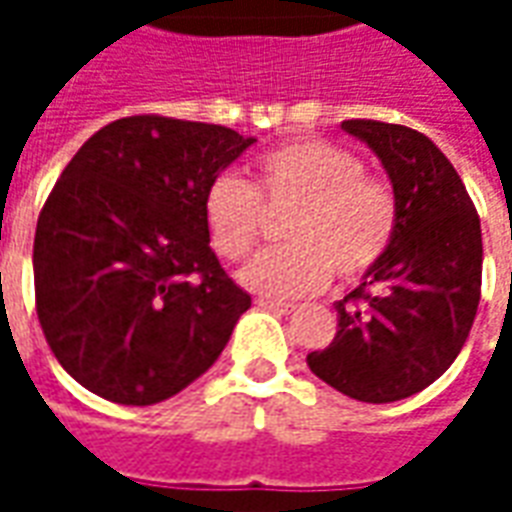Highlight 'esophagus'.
Here are the masks:
<instances>
[{
  "label": "esophagus",
  "instance_id": "34e87169",
  "mask_svg": "<svg viewBox=\"0 0 512 512\" xmlns=\"http://www.w3.org/2000/svg\"><path fill=\"white\" fill-rule=\"evenodd\" d=\"M255 304L268 312H279V315H290V312L296 310L293 304H285V301H274V299H257Z\"/></svg>",
  "mask_w": 512,
  "mask_h": 512
}]
</instances>
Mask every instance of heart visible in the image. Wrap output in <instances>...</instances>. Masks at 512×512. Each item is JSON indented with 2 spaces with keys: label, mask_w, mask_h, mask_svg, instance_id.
Instances as JSON below:
<instances>
[{
  "label": "heart",
  "mask_w": 512,
  "mask_h": 512,
  "mask_svg": "<svg viewBox=\"0 0 512 512\" xmlns=\"http://www.w3.org/2000/svg\"><path fill=\"white\" fill-rule=\"evenodd\" d=\"M290 244L266 249L238 274L246 288L274 299H299L329 285L359 282L381 263L397 235V197L367 175L359 153L326 139H293L257 158L255 180L233 172L211 180L202 200L213 252L241 260L263 233V205H288Z\"/></svg>",
  "instance_id": "1"
}]
</instances>
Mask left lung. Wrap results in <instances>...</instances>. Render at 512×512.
<instances>
[{
    "mask_svg": "<svg viewBox=\"0 0 512 512\" xmlns=\"http://www.w3.org/2000/svg\"><path fill=\"white\" fill-rule=\"evenodd\" d=\"M381 158L397 197V235L365 282L337 301V334L307 354L315 376L362 403L417 395L455 362L483 285V235L461 175L414 128L345 120Z\"/></svg>",
    "mask_w": 512,
    "mask_h": 512,
    "instance_id": "obj_1",
    "label": "left lung"
}]
</instances>
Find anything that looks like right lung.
Here are the masks:
<instances>
[{"label":"right lung","mask_w":512,"mask_h":512,"mask_svg":"<svg viewBox=\"0 0 512 512\" xmlns=\"http://www.w3.org/2000/svg\"><path fill=\"white\" fill-rule=\"evenodd\" d=\"M252 142L134 115L62 169L35 230V307L51 354L84 389L153 406L219 359L252 299L213 255L202 200Z\"/></svg>","instance_id":"obj_1"}]
</instances>
